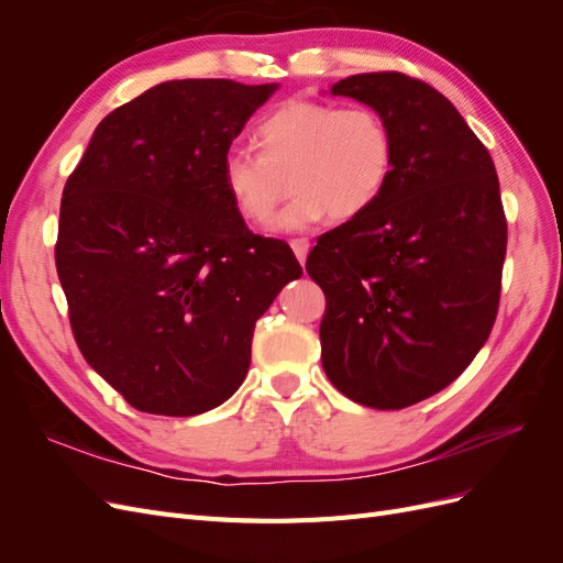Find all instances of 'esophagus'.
I'll return each mask as SVG.
<instances>
[{
  "mask_svg": "<svg viewBox=\"0 0 563 563\" xmlns=\"http://www.w3.org/2000/svg\"><path fill=\"white\" fill-rule=\"evenodd\" d=\"M291 249H294V253H296V258L300 261V263H305V258H308V251H310V242L308 240H291Z\"/></svg>",
  "mask_w": 563,
  "mask_h": 563,
  "instance_id": "1",
  "label": "esophagus"
}]
</instances>
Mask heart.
I'll return each mask as SVG.
<instances>
[{
    "instance_id": "obj_1",
    "label": "heart",
    "mask_w": 563,
    "mask_h": 563,
    "mask_svg": "<svg viewBox=\"0 0 563 563\" xmlns=\"http://www.w3.org/2000/svg\"><path fill=\"white\" fill-rule=\"evenodd\" d=\"M261 152L232 145L220 159L234 207L253 223H267L288 192L294 199L277 230L296 232L329 213L350 220L383 195L395 164V141L371 108H335L317 100H288L258 124Z\"/></svg>"
}]
</instances>
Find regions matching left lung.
Segmentation results:
<instances>
[{
	"label": "left lung",
	"instance_id": "8db88e82",
	"mask_svg": "<svg viewBox=\"0 0 563 563\" xmlns=\"http://www.w3.org/2000/svg\"><path fill=\"white\" fill-rule=\"evenodd\" d=\"M395 141L383 195L321 234L308 275L327 296L321 364L362 406L406 408L451 385L498 314L507 223L488 150L446 96L401 73L340 79Z\"/></svg>",
	"mask_w": 563,
	"mask_h": 563
}]
</instances>
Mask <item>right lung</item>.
Segmentation results:
<instances>
[{
    "mask_svg": "<svg viewBox=\"0 0 563 563\" xmlns=\"http://www.w3.org/2000/svg\"><path fill=\"white\" fill-rule=\"evenodd\" d=\"M279 84L174 79L117 108L67 178L58 279L84 360L133 408L187 418L228 401L255 321L302 275L253 234L220 159Z\"/></svg>",
    "mask_w": 563,
    "mask_h": 563,
    "instance_id": "add662e5",
    "label": "right lung"
}]
</instances>
